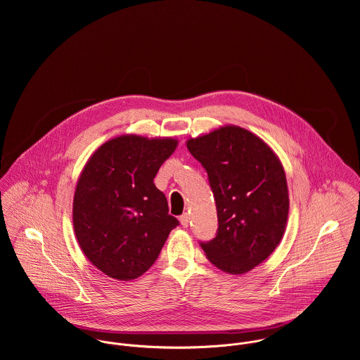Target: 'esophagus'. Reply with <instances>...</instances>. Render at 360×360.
Masks as SVG:
<instances>
[{
	"label": "esophagus",
	"mask_w": 360,
	"mask_h": 360,
	"mask_svg": "<svg viewBox=\"0 0 360 360\" xmlns=\"http://www.w3.org/2000/svg\"><path fill=\"white\" fill-rule=\"evenodd\" d=\"M180 223H181L183 227H188V224H190V214L188 213H183L180 216Z\"/></svg>",
	"instance_id": "34e87169"
}]
</instances>
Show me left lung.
Returning <instances> with one entry per match:
<instances>
[{
	"mask_svg": "<svg viewBox=\"0 0 360 360\" xmlns=\"http://www.w3.org/2000/svg\"><path fill=\"white\" fill-rule=\"evenodd\" d=\"M206 170L217 210V231L200 241L220 270L243 274L278 245L288 217L284 169L274 153L251 131L226 126L187 141Z\"/></svg>",
	"mask_w": 360,
	"mask_h": 360,
	"instance_id": "left-lung-1",
	"label": "left lung"
}]
</instances>
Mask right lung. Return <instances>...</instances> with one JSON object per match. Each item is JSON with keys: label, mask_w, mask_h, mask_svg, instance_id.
Masks as SVG:
<instances>
[{"label": "right lung", "mask_w": 360, "mask_h": 360, "mask_svg": "<svg viewBox=\"0 0 360 360\" xmlns=\"http://www.w3.org/2000/svg\"><path fill=\"white\" fill-rule=\"evenodd\" d=\"M176 147L172 139L122 136L105 143L84 166L73 226L82 251L106 276L127 281L144 274L180 224L154 184Z\"/></svg>", "instance_id": "add662e5"}]
</instances>
